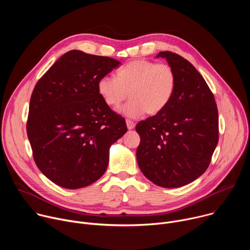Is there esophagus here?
<instances>
[{
	"mask_svg": "<svg viewBox=\"0 0 250 250\" xmlns=\"http://www.w3.org/2000/svg\"><path fill=\"white\" fill-rule=\"evenodd\" d=\"M125 123H126V126H127V128H128V129H133V128H134L135 124H134L132 121H130V120H126V121H125Z\"/></svg>",
	"mask_w": 250,
	"mask_h": 250,
	"instance_id": "esophagus-1",
	"label": "esophagus"
}]
</instances>
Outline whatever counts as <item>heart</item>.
<instances>
[{
  "label": "heart",
  "instance_id": "1",
  "mask_svg": "<svg viewBox=\"0 0 250 250\" xmlns=\"http://www.w3.org/2000/svg\"><path fill=\"white\" fill-rule=\"evenodd\" d=\"M176 85V73L169 64L136 59L120 67L115 78H101L98 92L114 109L119 108L128 96L130 101L123 113L136 118L145 113L157 115L165 110L174 96Z\"/></svg>",
  "mask_w": 250,
  "mask_h": 250
}]
</instances>
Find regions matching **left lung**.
<instances>
[{
    "mask_svg": "<svg viewBox=\"0 0 250 250\" xmlns=\"http://www.w3.org/2000/svg\"><path fill=\"white\" fill-rule=\"evenodd\" d=\"M157 57L174 69L176 90L165 110L136 125V158L151 182L177 188L208 169L219 141V113L213 94L192 63L171 51Z\"/></svg>",
    "mask_w": 250,
    "mask_h": 250,
    "instance_id": "obj_1",
    "label": "left lung"
}]
</instances>
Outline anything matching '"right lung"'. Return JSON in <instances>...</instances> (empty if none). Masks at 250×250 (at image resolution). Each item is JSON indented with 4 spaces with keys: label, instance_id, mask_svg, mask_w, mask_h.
<instances>
[{
    "label": "right lung",
    "instance_id": "obj_1",
    "mask_svg": "<svg viewBox=\"0 0 250 250\" xmlns=\"http://www.w3.org/2000/svg\"><path fill=\"white\" fill-rule=\"evenodd\" d=\"M106 56L70 50L38 81L29 102L27 137L39 169L56 185L79 189L103 176L111 146L127 130L98 92L120 66Z\"/></svg>",
    "mask_w": 250,
    "mask_h": 250
}]
</instances>
